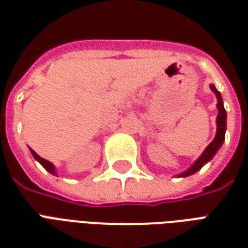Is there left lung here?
Wrapping results in <instances>:
<instances>
[{"label": "left lung", "mask_w": 248, "mask_h": 248, "mask_svg": "<svg viewBox=\"0 0 248 248\" xmlns=\"http://www.w3.org/2000/svg\"><path fill=\"white\" fill-rule=\"evenodd\" d=\"M210 88H211V91L215 93V96H217V110H219V114H217V136H215L213 142L205 148V151L202 152V155L196 160L195 164H193L189 169H187L186 171H183V173H180L178 177H188V175H192V174H195L196 171H199V170L205 165L206 162H209L210 160L215 156L217 150L221 147V144L224 142L225 130H227V111H225L224 105H223V98H221L220 92L215 88L214 84H210Z\"/></svg>", "instance_id": "obj_1"}]
</instances>
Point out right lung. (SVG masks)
Returning a JSON list of instances; mask_svg holds the SVG:
<instances>
[{
    "mask_svg": "<svg viewBox=\"0 0 248 248\" xmlns=\"http://www.w3.org/2000/svg\"><path fill=\"white\" fill-rule=\"evenodd\" d=\"M31 155H33V157H34L35 160H37V161H38L39 164H41V165H42L43 168L47 170V171H48V173L53 174V175H56V169H55L53 164H51L49 161H47V160H45V158L41 157L39 155H37V154H35V151H33L31 148Z\"/></svg>",
    "mask_w": 248,
    "mask_h": 248,
    "instance_id": "obj_1",
    "label": "right lung"
}]
</instances>
